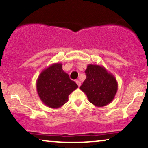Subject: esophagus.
<instances>
[{"label": "esophagus", "mask_w": 148, "mask_h": 148, "mask_svg": "<svg viewBox=\"0 0 148 148\" xmlns=\"http://www.w3.org/2000/svg\"><path fill=\"white\" fill-rule=\"evenodd\" d=\"M76 84L78 85V86H79V87H80V86H81V81H79V80H77V81H76Z\"/></svg>", "instance_id": "34e87169"}]
</instances>
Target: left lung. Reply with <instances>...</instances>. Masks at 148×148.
<instances>
[{"label":"left lung","mask_w":148,"mask_h":148,"mask_svg":"<svg viewBox=\"0 0 148 148\" xmlns=\"http://www.w3.org/2000/svg\"><path fill=\"white\" fill-rule=\"evenodd\" d=\"M86 79L80 87L95 106L102 107L113 101L118 91V82L104 67L90 64L85 71Z\"/></svg>","instance_id":"8db88e82"}]
</instances>
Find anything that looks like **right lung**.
Segmentation results:
<instances>
[{
  "label": "right lung",
  "instance_id": "obj_1",
  "mask_svg": "<svg viewBox=\"0 0 148 148\" xmlns=\"http://www.w3.org/2000/svg\"><path fill=\"white\" fill-rule=\"evenodd\" d=\"M62 63H54L40 73L36 82L37 94L49 108H58L68 101V96L78 88L62 68Z\"/></svg>",
  "mask_w": 148,
  "mask_h": 148
}]
</instances>
